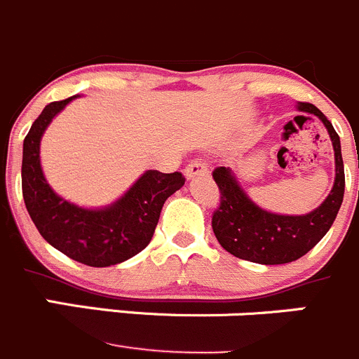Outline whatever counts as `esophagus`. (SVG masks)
I'll use <instances>...</instances> for the list:
<instances>
[{"label":"esophagus","instance_id":"esophagus-1","mask_svg":"<svg viewBox=\"0 0 359 359\" xmlns=\"http://www.w3.org/2000/svg\"><path fill=\"white\" fill-rule=\"evenodd\" d=\"M184 173H186L187 179H193V177H198V175H207L208 168L201 159H193V161L186 166Z\"/></svg>","mask_w":359,"mask_h":359}]
</instances>
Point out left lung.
Instances as JSON below:
<instances>
[{
	"label": "left lung",
	"mask_w": 359,
	"mask_h": 359,
	"mask_svg": "<svg viewBox=\"0 0 359 359\" xmlns=\"http://www.w3.org/2000/svg\"><path fill=\"white\" fill-rule=\"evenodd\" d=\"M298 110L314 114L328 130L335 151V184L321 207L307 215H279L266 212L247 198L229 168L212 172L219 187V205L212 214V229L222 249L240 259L259 264H284L305 256L328 233L344 200V161L340 138L325 114L312 103H298Z\"/></svg>",
	"instance_id": "1"
}]
</instances>
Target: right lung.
I'll return each mask as SVG.
<instances>
[{
	"label": "right lung",
	"instance_id": "right-lung-1",
	"mask_svg": "<svg viewBox=\"0 0 359 359\" xmlns=\"http://www.w3.org/2000/svg\"><path fill=\"white\" fill-rule=\"evenodd\" d=\"M73 98L48 103L24 138V203L40 235L52 247L87 266H110L149 245L163 205L184 186L186 177L180 172L149 170L121 200L102 210H87L59 198L41 173L40 140L55 114Z\"/></svg>",
	"mask_w": 359,
	"mask_h": 359
}]
</instances>
